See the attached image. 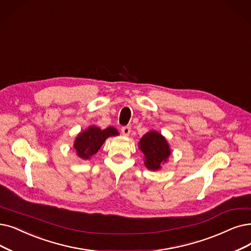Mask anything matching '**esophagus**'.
<instances>
[{
	"instance_id": "esophagus-1",
	"label": "esophagus",
	"mask_w": 251,
	"mask_h": 251,
	"mask_svg": "<svg viewBox=\"0 0 251 251\" xmlns=\"http://www.w3.org/2000/svg\"><path fill=\"white\" fill-rule=\"evenodd\" d=\"M122 133H123V135H125V136H128L129 133H131V126H123V127H122Z\"/></svg>"
}]
</instances>
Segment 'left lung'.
<instances>
[{"label": "left lung", "mask_w": 251, "mask_h": 251, "mask_svg": "<svg viewBox=\"0 0 251 251\" xmlns=\"http://www.w3.org/2000/svg\"><path fill=\"white\" fill-rule=\"evenodd\" d=\"M139 148L144 154L146 168L151 171H157L162 168L171 154L167 140L155 131H150L140 139Z\"/></svg>", "instance_id": "left-lung-1"}]
</instances>
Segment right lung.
<instances>
[{"instance_id":"obj_1","label":"right lung","mask_w":251,"mask_h":251,"mask_svg":"<svg viewBox=\"0 0 251 251\" xmlns=\"http://www.w3.org/2000/svg\"><path fill=\"white\" fill-rule=\"evenodd\" d=\"M117 129L113 126H109L105 129L96 126H89L85 131L80 133L74 142V148L77 155L82 159L91 158L101 148L105 140L108 137L117 136Z\"/></svg>"}]
</instances>
